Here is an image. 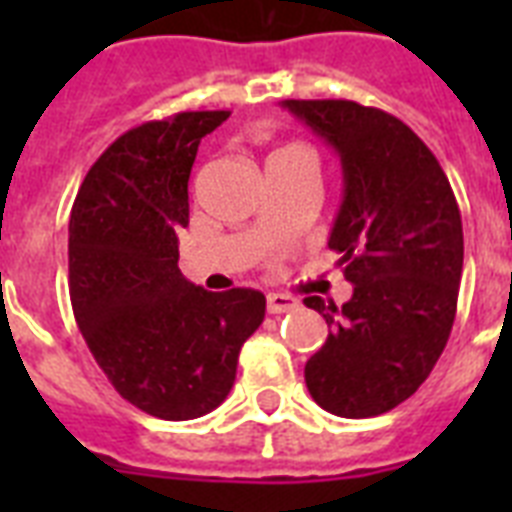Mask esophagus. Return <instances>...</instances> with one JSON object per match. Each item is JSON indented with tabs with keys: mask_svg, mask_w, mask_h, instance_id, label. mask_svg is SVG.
Returning <instances> with one entry per match:
<instances>
[{
	"mask_svg": "<svg viewBox=\"0 0 512 512\" xmlns=\"http://www.w3.org/2000/svg\"><path fill=\"white\" fill-rule=\"evenodd\" d=\"M265 305H268V313H289L295 311L297 300L289 295H281V292H271V295L265 297Z\"/></svg>",
	"mask_w": 512,
	"mask_h": 512,
	"instance_id": "34e87169",
	"label": "esophagus"
}]
</instances>
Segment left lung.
Masks as SVG:
<instances>
[{"mask_svg":"<svg viewBox=\"0 0 512 512\" xmlns=\"http://www.w3.org/2000/svg\"><path fill=\"white\" fill-rule=\"evenodd\" d=\"M340 156L329 233L353 297L305 305L329 335L305 364L313 401L377 417L412 396L444 353L462 279V217L441 164L401 119L353 100H281Z\"/></svg>","mask_w":512,"mask_h":512,"instance_id":"8db88e82","label":"left lung"}]
</instances>
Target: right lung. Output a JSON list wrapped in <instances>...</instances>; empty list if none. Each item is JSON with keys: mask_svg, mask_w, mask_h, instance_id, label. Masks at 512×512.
I'll return each mask as SVG.
<instances>
[{"mask_svg": "<svg viewBox=\"0 0 512 512\" xmlns=\"http://www.w3.org/2000/svg\"><path fill=\"white\" fill-rule=\"evenodd\" d=\"M228 116L183 111L124 132L92 164L71 209L76 324L119 396L162 420L223 404L241 345L265 319L263 292H207L177 268L193 159Z\"/></svg>", "mask_w": 512, "mask_h": 512, "instance_id": "right-lung-1", "label": "right lung"}]
</instances>
